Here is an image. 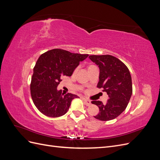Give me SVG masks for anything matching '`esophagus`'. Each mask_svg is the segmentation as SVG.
<instances>
[{
    "mask_svg": "<svg viewBox=\"0 0 160 160\" xmlns=\"http://www.w3.org/2000/svg\"><path fill=\"white\" fill-rule=\"evenodd\" d=\"M83 99L84 103H85L87 106H89V105H91V101H90L89 100H88V99H86V98H83Z\"/></svg>",
    "mask_w": 160,
    "mask_h": 160,
    "instance_id": "esophagus-1",
    "label": "esophagus"
}]
</instances>
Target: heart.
Returning a JSON list of instances; mask_svg holds the SVG:
<instances>
[{
    "label": "heart",
    "instance_id": "1",
    "mask_svg": "<svg viewBox=\"0 0 160 160\" xmlns=\"http://www.w3.org/2000/svg\"><path fill=\"white\" fill-rule=\"evenodd\" d=\"M77 71V69H75V72H76Z\"/></svg>",
    "mask_w": 160,
    "mask_h": 160
}]
</instances>
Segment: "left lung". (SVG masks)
<instances>
[{"instance_id": "1", "label": "left lung", "mask_w": 160, "mask_h": 160, "mask_svg": "<svg viewBox=\"0 0 160 160\" xmlns=\"http://www.w3.org/2000/svg\"><path fill=\"white\" fill-rule=\"evenodd\" d=\"M89 59L100 70L97 87L109 96L105 103L100 101H91L99 109V113L94 118L101 121L113 119L126 109L132 94L129 71L122 61L112 55H90Z\"/></svg>"}]
</instances>
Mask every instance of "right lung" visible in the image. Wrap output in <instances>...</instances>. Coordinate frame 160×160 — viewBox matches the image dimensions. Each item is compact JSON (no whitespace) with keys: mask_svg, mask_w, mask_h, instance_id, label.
Segmentation results:
<instances>
[{"mask_svg":"<svg viewBox=\"0 0 160 160\" xmlns=\"http://www.w3.org/2000/svg\"><path fill=\"white\" fill-rule=\"evenodd\" d=\"M88 56L55 49L38 57L33 69L30 89L33 103L41 113L50 118H58L67 113L72 100L78 96L69 93L64 95L57 88L62 76H71L80 62Z\"/></svg>","mask_w":160,"mask_h":160,"instance_id":"add662e5","label":"right lung"}]
</instances>
